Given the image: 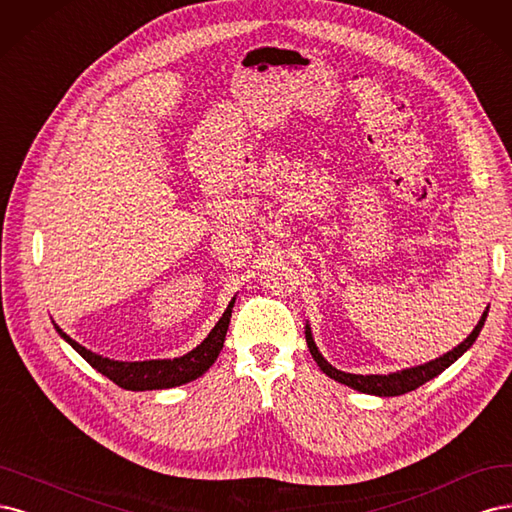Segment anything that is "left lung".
Returning a JSON list of instances; mask_svg holds the SVG:
<instances>
[{
    "mask_svg": "<svg viewBox=\"0 0 512 512\" xmlns=\"http://www.w3.org/2000/svg\"><path fill=\"white\" fill-rule=\"evenodd\" d=\"M487 310L483 312L481 321H478L476 327L472 329V334L464 342L457 344L453 351L444 353L438 359L427 361V364H421V366H415V368H406V370H400V372H391V374H366L364 376V374H349V372L336 370L332 364H327L325 357L319 353L315 340H312V332H310L308 325H306V342H308V349H310L312 357H315V361H317V366L329 378H334V381H338L346 387H351V389H357L361 393H372V395H381V398H391V395L408 393L412 389L425 385L427 381H432L434 376H438L440 372L447 370L453 364V361H457L461 355H464L474 344L478 334H481V329H483L485 319H487Z\"/></svg>",
    "mask_w": 512,
    "mask_h": 512,
    "instance_id": "1",
    "label": "left lung"
}]
</instances>
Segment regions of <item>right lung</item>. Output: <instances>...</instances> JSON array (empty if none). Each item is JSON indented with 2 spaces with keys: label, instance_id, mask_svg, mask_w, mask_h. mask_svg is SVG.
<instances>
[{
  "label": "right lung",
  "instance_id": "obj_1",
  "mask_svg": "<svg viewBox=\"0 0 512 512\" xmlns=\"http://www.w3.org/2000/svg\"><path fill=\"white\" fill-rule=\"evenodd\" d=\"M236 298L229 302L227 310L223 312V317L219 319V323L212 327V332L204 338L202 344H197L193 351H189L183 357H174V359H151V361H114L108 357L97 355L85 346L78 344L76 340H72L68 334L59 329V336L72 344V349L87 361L91 368H95L97 372H102L104 376H108L112 383H117L123 389L129 391H148V389H170V387H178L195 381L200 378L214 361H217L223 342H225V334L229 327V319H232V308H234Z\"/></svg>",
  "mask_w": 512,
  "mask_h": 512
}]
</instances>
